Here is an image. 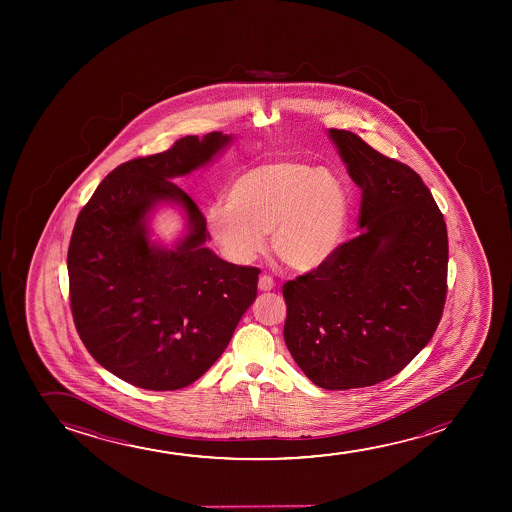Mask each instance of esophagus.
<instances>
[{
	"mask_svg": "<svg viewBox=\"0 0 512 512\" xmlns=\"http://www.w3.org/2000/svg\"><path fill=\"white\" fill-rule=\"evenodd\" d=\"M274 288V281L271 276H267V274H262L259 278V290L260 292H271Z\"/></svg>",
	"mask_w": 512,
	"mask_h": 512,
	"instance_id": "1",
	"label": "esophagus"
}]
</instances>
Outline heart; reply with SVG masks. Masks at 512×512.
<instances>
[{"label": "heart", "instance_id": "b5f03b06", "mask_svg": "<svg viewBox=\"0 0 512 512\" xmlns=\"http://www.w3.org/2000/svg\"><path fill=\"white\" fill-rule=\"evenodd\" d=\"M206 211V227L236 264L252 262L271 232L273 252L297 273L325 266L343 246L351 201L343 180L306 161L264 162L234 178Z\"/></svg>", "mask_w": 512, "mask_h": 512}]
</instances>
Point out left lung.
<instances>
[{"label": "left lung", "mask_w": 512, "mask_h": 512, "mask_svg": "<svg viewBox=\"0 0 512 512\" xmlns=\"http://www.w3.org/2000/svg\"><path fill=\"white\" fill-rule=\"evenodd\" d=\"M329 138L362 189V234L283 285V337L316 386L350 390L392 378L434 336L446 301L448 232L416 171L350 131L329 129Z\"/></svg>", "instance_id": "8db88e82"}]
</instances>
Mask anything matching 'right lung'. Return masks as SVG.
<instances>
[{"instance_id":"obj_1","label":"right lung","mask_w":512,"mask_h":512,"mask_svg":"<svg viewBox=\"0 0 512 512\" xmlns=\"http://www.w3.org/2000/svg\"><path fill=\"white\" fill-rule=\"evenodd\" d=\"M232 134L185 136L162 154L113 169L77 218L68 248L78 336L94 360L145 390H178L201 378L257 297L259 269L236 266L206 246L197 204L173 180L215 161ZM166 203L186 231L171 247L149 222Z\"/></svg>"}]
</instances>
